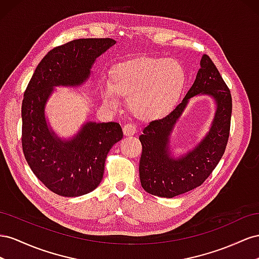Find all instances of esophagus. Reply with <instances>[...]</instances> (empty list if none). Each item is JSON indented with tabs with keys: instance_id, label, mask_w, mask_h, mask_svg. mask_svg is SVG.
I'll list each match as a JSON object with an SVG mask.
<instances>
[{
	"instance_id": "1",
	"label": "esophagus",
	"mask_w": 259,
	"mask_h": 259,
	"mask_svg": "<svg viewBox=\"0 0 259 259\" xmlns=\"http://www.w3.org/2000/svg\"><path fill=\"white\" fill-rule=\"evenodd\" d=\"M122 130L124 136H134L137 132V125L132 122H128L123 125Z\"/></svg>"
}]
</instances>
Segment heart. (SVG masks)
Listing matches in <instances>:
<instances>
[{
  "mask_svg": "<svg viewBox=\"0 0 259 259\" xmlns=\"http://www.w3.org/2000/svg\"><path fill=\"white\" fill-rule=\"evenodd\" d=\"M186 84V72L176 61L142 57L117 65L112 81L102 88L108 105H119V93L129 95L135 112L145 118H161L179 101Z\"/></svg>",
  "mask_w": 259,
  "mask_h": 259,
  "instance_id": "b5f03b06",
  "label": "heart"
}]
</instances>
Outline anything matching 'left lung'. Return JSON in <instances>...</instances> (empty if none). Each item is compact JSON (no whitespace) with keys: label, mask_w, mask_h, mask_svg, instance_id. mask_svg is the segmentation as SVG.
Segmentation results:
<instances>
[{"label":"left lung","mask_w":259,"mask_h":259,"mask_svg":"<svg viewBox=\"0 0 259 259\" xmlns=\"http://www.w3.org/2000/svg\"><path fill=\"white\" fill-rule=\"evenodd\" d=\"M198 94L209 95L217 102L212 127L193 150L179 159L171 158L168 137L189 99ZM231 113L230 90L215 64L205 54L194 83L180 104L166 117L151 121L139 137L142 144L139 165L142 188L152 195L171 198L201 186L225 153L230 135Z\"/></svg>","instance_id":"obj_1"}]
</instances>
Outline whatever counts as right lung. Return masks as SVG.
I'll return each instance as SVG.
<instances>
[{
  "label": "right lung",
  "mask_w": 259,
  "mask_h": 259,
  "mask_svg": "<svg viewBox=\"0 0 259 259\" xmlns=\"http://www.w3.org/2000/svg\"><path fill=\"white\" fill-rule=\"evenodd\" d=\"M115 40L78 39L51 50L36 66L21 105L25 158L32 172L57 195L81 196L98 188L113 145L122 139L118 122L82 124L78 134L63 140L47 122L46 104L54 87H78L89 79L95 60Z\"/></svg>",
  "instance_id": "obj_1"
}]
</instances>
